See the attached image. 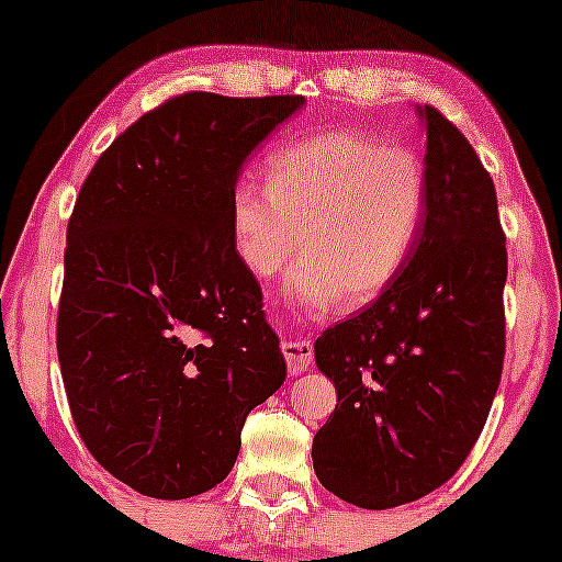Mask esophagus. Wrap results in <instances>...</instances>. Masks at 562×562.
Listing matches in <instances>:
<instances>
[{
	"label": "esophagus",
	"instance_id": "esophagus-1",
	"mask_svg": "<svg viewBox=\"0 0 562 562\" xmlns=\"http://www.w3.org/2000/svg\"><path fill=\"white\" fill-rule=\"evenodd\" d=\"M282 357H285L290 375H301L312 367L314 346L308 340H282Z\"/></svg>",
	"mask_w": 562,
	"mask_h": 562
}]
</instances>
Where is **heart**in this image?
I'll use <instances>...</instances> for the list:
<instances>
[{
  "instance_id": "obj_1",
  "label": "heart",
  "mask_w": 562,
  "mask_h": 562,
  "mask_svg": "<svg viewBox=\"0 0 562 562\" xmlns=\"http://www.w3.org/2000/svg\"><path fill=\"white\" fill-rule=\"evenodd\" d=\"M425 214L420 158L359 128H327L280 147L267 184L243 179L229 198L237 259L259 280L301 261L285 293L308 312L364 306L393 285ZM302 235H297V229Z\"/></svg>"
}]
</instances>
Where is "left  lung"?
Returning a JSON list of instances; mask_svg holds the SVG:
<instances>
[{
  "label": "left lung",
  "mask_w": 562,
  "mask_h": 562,
  "mask_svg": "<svg viewBox=\"0 0 562 562\" xmlns=\"http://www.w3.org/2000/svg\"><path fill=\"white\" fill-rule=\"evenodd\" d=\"M425 214L415 250L357 317L314 344L335 412L314 436V473L364 509L398 507L447 483L479 441L505 362V232L496 190L465 134L417 108Z\"/></svg>",
  "instance_id": "obj_1"
}]
</instances>
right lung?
<instances>
[{"mask_svg":"<svg viewBox=\"0 0 562 562\" xmlns=\"http://www.w3.org/2000/svg\"><path fill=\"white\" fill-rule=\"evenodd\" d=\"M301 108V94L171 97L115 137L76 198L57 359L81 441L134 492L187 499L222 483L248 412L285 383L229 198Z\"/></svg>","mask_w":562,"mask_h":562,"instance_id":"right-lung-1","label":"right lung"}]
</instances>
